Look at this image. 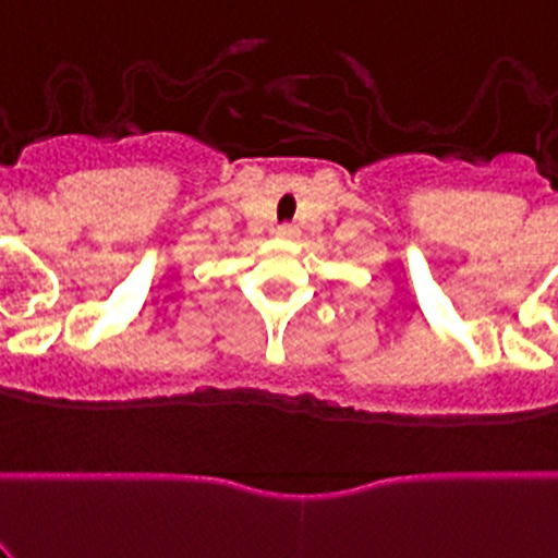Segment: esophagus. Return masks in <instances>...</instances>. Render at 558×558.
I'll use <instances>...</instances> for the list:
<instances>
[{
  "label": "esophagus",
  "instance_id": "esophagus-1",
  "mask_svg": "<svg viewBox=\"0 0 558 558\" xmlns=\"http://www.w3.org/2000/svg\"><path fill=\"white\" fill-rule=\"evenodd\" d=\"M278 234H280V238H294L296 229L291 227V223H280V227H278Z\"/></svg>",
  "mask_w": 558,
  "mask_h": 558
}]
</instances>
